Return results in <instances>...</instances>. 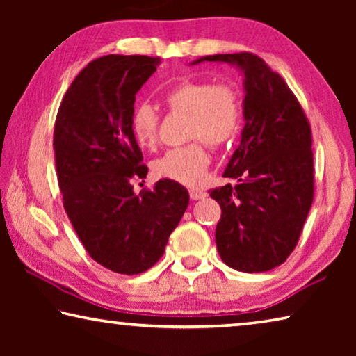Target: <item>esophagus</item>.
Wrapping results in <instances>:
<instances>
[{"instance_id":"obj_1","label":"esophagus","mask_w":356,"mask_h":356,"mask_svg":"<svg viewBox=\"0 0 356 356\" xmlns=\"http://www.w3.org/2000/svg\"><path fill=\"white\" fill-rule=\"evenodd\" d=\"M207 196L206 191L202 190H190V197L193 201H200V200H204V197Z\"/></svg>"}]
</instances>
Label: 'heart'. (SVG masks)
<instances>
[{"mask_svg": "<svg viewBox=\"0 0 356 356\" xmlns=\"http://www.w3.org/2000/svg\"><path fill=\"white\" fill-rule=\"evenodd\" d=\"M165 104L174 113L186 116V138L197 140L174 147L156 159L152 172L156 179L195 186L202 180L210 165L204 143L222 146L231 141L240 127L242 105L231 84L182 83L165 95ZM130 130L140 147H152L159 134V114L152 105L138 104L130 118Z\"/></svg>", "mask_w": 356, "mask_h": 356, "instance_id": "heart-1", "label": "heart"}]
</instances>
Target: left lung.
<instances>
[{
	"label": "left lung",
	"instance_id": "1",
	"mask_svg": "<svg viewBox=\"0 0 356 356\" xmlns=\"http://www.w3.org/2000/svg\"><path fill=\"white\" fill-rule=\"evenodd\" d=\"M243 74L240 146L210 191L220 204L215 240L222 262L245 273L268 272L291 256L314 197L311 127L284 80L252 53L202 56Z\"/></svg>",
	"mask_w": 356,
	"mask_h": 356
}]
</instances>
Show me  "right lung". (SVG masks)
Returning <instances> with one entry per match:
<instances>
[{
	"label": "right lung",
	"mask_w": 356,
	"mask_h": 356,
	"mask_svg": "<svg viewBox=\"0 0 356 356\" xmlns=\"http://www.w3.org/2000/svg\"><path fill=\"white\" fill-rule=\"evenodd\" d=\"M156 64V58L122 55L89 63L69 86L55 124L65 212L89 256L120 275L155 265L190 201L172 180H159L140 196L131 186V179L147 176V166L130 118Z\"/></svg>",
	"instance_id": "add662e5"
}]
</instances>
